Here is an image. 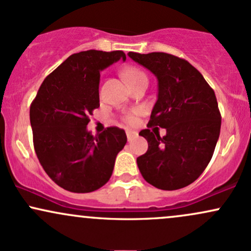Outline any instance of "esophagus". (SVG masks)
<instances>
[{"label":"esophagus","mask_w":251,"mask_h":251,"mask_svg":"<svg viewBox=\"0 0 251 251\" xmlns=\"http://www.w3.org/2000/svg\"><path fill=\"white\" fill-rule=\"evenodd\" d=\"M126 136H127V139L131 140L133 138H136L138 136V132L136 131H132V130H126Z\"/></svg>","instance_id":"34e87169"}]
</instances>
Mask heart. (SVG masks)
<instances>
[{"label":"heart","instance_id":"b5f03b06","mask_svg":"<svg viewBox=\"0 0 251 251\" xmlns=\"http://www.w3.org/2000/svg\"><path fill=\"white\" fill-rule=\"evenodd\" d=\"M123 76L131 87L136 83H138L140 81H144V79H147L148 81L147 74H145L143 70H140L139 68H136V67H127L124 69ZM138 114H139V109H134V111L127 113V114L124 117V121L130 126L136 125L137 120H138L137 119V115Z\"/></svg>","mask_w":251,"mask_h":251}]
</instances>
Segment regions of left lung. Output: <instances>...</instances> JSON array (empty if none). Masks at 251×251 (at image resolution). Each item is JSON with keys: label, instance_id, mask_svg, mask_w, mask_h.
Here are the masks:
<instances>
[{"label": "left lung", "instance_id": "obj_1", "mask_svg": "<svg viewBox=\"0 0 251 251\" xmlns=\"http://www.w3.org/2000/svg\"><path fill=\"white\" fill-rule=\"evenodd\" d=\"M158 79V98L148 127L139 132L148 151L137 158L145 181L163 191L194 182L213 156L222 125L216 94L203 76L186 59L164 52H128ZM167 130L164 137L156 129Z\"/></svg>", "mask_w": 251, "mask_h": 251}]
</instances>
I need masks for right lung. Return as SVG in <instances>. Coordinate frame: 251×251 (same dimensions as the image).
Segmentation results:
<instances>
[{
	"instance_id": "1",
	"label": "right lung",
	"mask_w": 251,
	"mask_h": 251,
	"mask_svg": "<svg viewBox=\"0 0 251 251\" xmlns=\"http://www.w3.org/2000/svg\"><path fill=\"white\" fill-rule=\"evenodd\" d=\"M126 54L89 50L71 54L44 79L29 108L33 145L41 167L59 187L94 192L108 182L127 138L123 128L93 136L89 115L100 107V71Z\"/></svg>"
}]
</instances>
